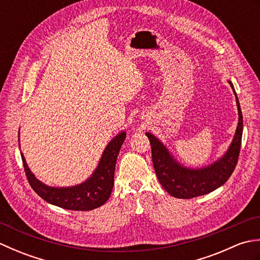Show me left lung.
Returning <instances> with one entry per match:
<instances>
[{
	"label": "left lung",
	"instance_id": "left-lung-1",
	"mask_svg": "<svg viewBox=\"0 0 260 260\" xmlns=\"http://www.w3.org/2000/svg\"><path fill=\"white\" fill-rule=\"evenodd\" d=\"M229 84L234 89L233 84L230 81ZM234 92L236 95L235 89ZM236 102L238 107L239 121L233 143L227 153L210 167L200 170H191L181 167L178 162L174 161L167 147L156 137H154L151 133H146L151 143L152 161L156 176L159 183L171 196L179 199H191L208 194L224 184L233 174L239 158L242 128H244L242 114L237 95Z\"/></svg>",
	"mask_w": 260,
	"mask_h": 260
}]
</instances>
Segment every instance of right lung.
<instances>
[{"label": "right lung", "mask_w": 260, "mask_h": 260, "mask_svg": "<svg viewBox=\"0 0 260 260\" xmlns=\"http://www.w3.org/2000/svg\"><path fill=\"white\" fill-rule=\"evenodd\" d=\"M126 133L118 134L107 145L99 161L95 172L84 183L71 187H51L36 179L27 168L23 154H21L27 182L39 197L43 200L67 210L88 211L103 206L112 194L114 185V173L121 144Z\"/></svg>", "instance_id": "add662e5"}]
</instances>
